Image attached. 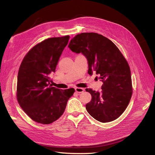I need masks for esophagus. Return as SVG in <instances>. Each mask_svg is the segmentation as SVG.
<instances>
[{"label":"esophagus","mask_w":155,"mask_h":155,"mask_svg":"<svg viewBox=\"0 0 155 155\" xmlns=\"http://www.w3.org/2000/svg\"><path fill=\"white\" fill-rule=\"evenodd\" d=\"M75 91H76V92L78 93H81L84 91V88L81 87H76L75 88Z\"/></svg>","instance_id":"34e87169"}]
</instances>
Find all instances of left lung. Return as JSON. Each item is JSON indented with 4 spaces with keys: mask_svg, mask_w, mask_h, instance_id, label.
Masks as SVG:
<instances>
[{
    "mask_svg": "<svg viewBox=\"0 0 155 155\" xmlns=\"http://www.w3.org/2000/svg\"><path fill=\"white\" fill-rule=\"evenodd\" d=\"M68 48L85 55L88 73L92 75L95 71L103 82L100 92L85 89L92 96L86 105L89 114L102 123L118 118L127 107L133 93L130 70L120 50L107 37L92 32L76 35Z\"/></svg>",
    "mask_w": 155,
    "mask_h": 155,
    "instance_id": "1",
    "label": "left lung"
}]
</instances>
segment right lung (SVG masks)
Listing matches in <instances>:
<instances>
[{
  "mask_svg": "<svg viewBox=\"0 0 155 155\" xmlns=\"http://www.w3.org/2000/svg\"><path fill=\"white\" fill-rule=\"evenodd\" d=\"M69 35L45 39L34 46L23 59L18 72L17 99L30 118L37 123L50 124L62 116L67 101L75 92L52 87L50 76Z\"/></svg>",
  "mask_w": 155,
  "mask_h": 155,
  "instance_id": "add662e5",
  "label": "right lung"
}]
</instances>
